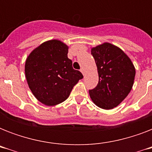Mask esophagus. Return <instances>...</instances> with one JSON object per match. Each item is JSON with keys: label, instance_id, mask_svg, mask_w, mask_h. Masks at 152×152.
I'll return each mask as SVG.
<instances>
[{"label": "esophagus", "instance_id": "esophagus-1", "mask_svg": "<svg viewBox=\"0 0 152 152\" xmlns=\"http://www.w3.org/2000/svg\"><path fill=\"white\" fill-rule=\"evenodd\" d=\"M80 72H82V74H83V76H84V69H83V68H82V69H80Z\"/></svg>", "mask_w": 152, "mask_h": 152}]
</instances>
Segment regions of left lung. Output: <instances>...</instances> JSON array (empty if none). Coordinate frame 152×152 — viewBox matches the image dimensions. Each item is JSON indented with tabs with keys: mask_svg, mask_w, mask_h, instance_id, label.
<instances>
[{
	"mask_svg": "<svg viewBox=\"0 0 152 152\" xmlns=\"http://www.w3.org/2000/svg\"><path fill=\"white\" fill-rule=\"evenodd\" d=\"M99 73V83L89 90L93 102L110 110L127 97L134 83L136 70L131 60L118 46L108 42L91 49Z\"/></svg>",
	"mask_w": 152,
	"mask_h": 152,
	"instance_id": "obj_1",
	"label": "left lung"
}]
</instances>
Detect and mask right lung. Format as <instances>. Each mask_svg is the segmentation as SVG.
I'll return each instance as SVG.
<instances>
[{
	"mask_svg": "<svg viewBox=\"0 0 152 152\" xmlns=\"http://www.w3.org/2000/svg\"><path fill=\"white\" fill-rule=\"evenodd\" d=\"M69 46L59 40L45 42L34 49L25 63V75L34 97L46 106L66 100L83 76L72 68Z\"/></svg>",
	"mask_w": 152,
	"mask_h": 152,
	"instance_id": "add662e5",
	"label": "right lung"
}]
</instances>
